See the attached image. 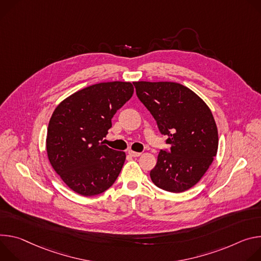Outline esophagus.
<instances>
[{"label": "esophagus", "instance_id": "esophagus-1", "mask_svg": "<svg viewBox=\"0 0 261 261\" xmlns=\"http://www.w3.org/2000/svg\"><path fill=\"white\" fill-rule=\"evenodd\" d=\"M128 154L133 158H136V156H140L141 152H136V151H133V150H128Z\"/></svg>", "mask_w": 261, "mask_h": 261}]
</instances>
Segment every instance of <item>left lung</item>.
Wrapping results in <instances>:
<instances>
[{
	"label": "left lung",
	"instance_id": "obj_1",
	"mask_svg": "<svg viewBox=\"0 0 261 261\" xmlns=\"http://www.w3.org/2000/svg\"><path fill=\"white\" fill-rule=\"evenodd\" d=\"M137 95L168 137L150 171L160 189L185 192L200 181L218 152V128L208 106L188 87L173 82H134Z\"/></svg>",
	"mask_w": 261,
	"mask_h": 261
}]
</instances>
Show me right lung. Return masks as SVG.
I'll return each instance as SVG.
<instances>
[{
	"instance_id": "right-lung-1",
	"label": "right lung",
	"mask_w": 261,
	"mask_h": 261,
	"mask_svg": "<svg viewBox=\"0 0 261 261\" xmlns=\"http://www.w3.org/2000/svg\"><path fill=\"white\" fill-rule=\"evenodd\" d=\"M134 94L129 82L95 84L74 92L53 112L46 134L48 161L73 192L90 197L117 179L125 152L105 145L111 119Z\"/></svg>"
}]
</instances>
